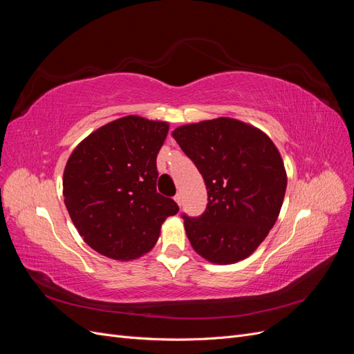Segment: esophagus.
<instances>
[{
	"instance_id": "1",
	"label": "esophagus",
	"mask_w": 354,
	"mask_h": 354,
	"mask_svg": "<svg viewBox=\"0 0 354 354\" xmlns=\"http://www.w3.org/2000/svg\"><path fill=\"white\" fill-rule=\"evenodd\" d=\"M174 201L177 202V205H181V195H180V194H177V195L174 196Z\"/></svg>"
}]
</instances>
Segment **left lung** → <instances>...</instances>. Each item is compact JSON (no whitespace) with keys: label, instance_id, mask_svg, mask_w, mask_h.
<instances>
[{"label":"left lung","instance_id":"left-lung-1","mask_svg":"<svg viewBox=\"0 0 354 354\" xmlns=\"http://www.w3.org/2000/svg\"><path fill=\"white\" fill-rule=\"evenodd\" d=\"M173 137L208 190L205 212L183 216L190 245L214 264L250 257L283 203L288 177L277 147L260 128L226 116L177 127Z\"/></svg>","mask_w":354,"mask_h":354}]
</instances>
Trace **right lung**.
<instances>
[{"mask_svg": "<svg viewBox=\"0 0 354 354\" xmlns=\"http://www.w3.org/2000/svg\"><path fill=\"white\" fill-rule=\"evenodd\" d=\"M169 124L128 115L73 149L63 171L72 223L90 248L130 261L151 251L177 203L156 192V156Z\"/></svg>", "mask_w": 354, "mask_h": 354, "instance_id": "1", "label": "right lung"}]
</instances>
